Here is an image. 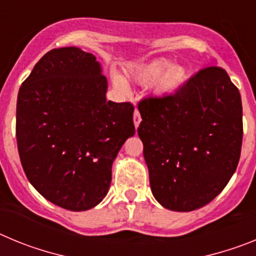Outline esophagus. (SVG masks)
I'll return each mask as SVG.
<instances>
[{
	"instance_id": "1",
	"label": "esophagus",
	"mask_w": 256,
	"mask_h": 256,
	"mask_svg": "<svg viewBox=\"0 0 256 256\" xmlns=\"http://www.w3.org/2000/svg\"><path fill=\"white\" fill-rule=\"evenodd\" d=\"M141 115H140V112L136 108L134 110V115H133V122H134V126L136 128H138L140 123H141Z\"/></svg>"
}]
</instances>
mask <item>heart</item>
<instances>
[{
	"label": "heart",
	"instance_id": "1",
	"mask_svg": "<svg viewBox=\"0 0 256 256\" xmlns=\"http://www.w3.org/2000/svg\"><path fill=\"white\" fill-rule=\"evenodd\" d=\"M130 78L140 84L154 82L151 86L154 96L166 97L177 94L186 84L188 73L182 65H172L168 58H156L133 68L130 72ZM114 83L118 90L126 91V84L122 78L116 76Z\"/></svg>",
	"mask_w": 256,
	"mask_h": 256
}]
</instances>
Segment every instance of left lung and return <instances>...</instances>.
<instances>
[{"label": "left lung", "instance_id": "1", "mask_svg": "<svg viewBox=\"0 0 256 256\" xmlns=\"http://www.w3.org/2000/svg\"><path fill=\"white\" fill-rule=\"evenodd\" d=\"M140 138L154 198L192 212L223 191L238 164L242 102L224 69L209 66L177 94L140 101Z\"/></svg>", "mask_w": 256, "mask_h": 256}]
</instances>
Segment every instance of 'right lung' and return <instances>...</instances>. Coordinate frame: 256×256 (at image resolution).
Segmentation results:
<instances>
[{"instance_id":"right-lung-1","label":"right lung","mask_w":256,"mask_h":256,"mask_svg":"<svg viewBox=\"0 0 256 256\" xmlns=\"http://www.w3.org/2000/svg\"><path fill=\"white\" fill-rule=\"evenodd\" d=\"M106 91L100 62L78 47L47 52L19 90L22 169L40 195L66 210L100 204L112 162L136 132L132 104L108 101Z\"/></svg>"}]
</instances>
